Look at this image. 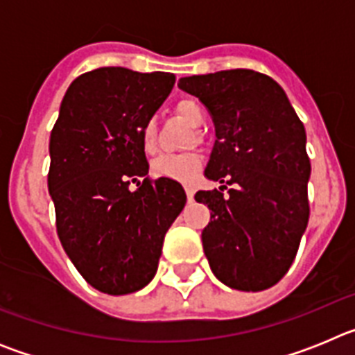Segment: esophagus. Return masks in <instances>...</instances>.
<instances>
[{
    "label": "esophagus",
    "instance_id": "obj_1",
    "mask_svg": "<svg viewBox=\"0 0 355 355\" xmlns=\"http://www.w3.org/2000/svg\"><path fill=\"white\" fill-rule=\"evenodd\" d=\"M184 192H187V197H188V200H193V188L192 187H184Z\"/></svg>",
    "mask_w": 355,
    "mask_h": 355
}]
</instances>
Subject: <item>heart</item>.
Listing matches in <instances>:
<instances>
[{
	"label": "heart",
	"mask_w": 355,
	"mask_h": 355,
	"mask_svg": "<svg viewBox=\"0 0 355 355\" xmlns=\"http://www.w3.org/2000/svg\"><path fill=\"white\" fill-rule=\"evenodd\" d=\"M175 114L193 128H200L206 121V112L199 101L192 97H183L175 103ZM196 142V139H193ZM142 144L147 153L156 146V122L146 121L142 126ZM202 167V158L197 153H165L153 162V172L159 178H171L178 181L192 180L196 172Z\"/></svg>",
	"instance_id": "b5f03b06"
}]
</instances>
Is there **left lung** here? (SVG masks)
Returning <instances> with one entry per match:
<instances>
[{
	"instance_id": "8db88e82",
	"label": "left lung",
	"mask_w": 355,
	"mask_h": 355,
	"mask_svg": "<svg viewBox=\"0 0 355 355\" xmlns=\"http://www.w3.org/2000/svg\"><path fill=\"white\" fill-rule=\"evenodd\" d=\"M178 87L199 97L215 124L205 175L224 184L196 193L211 209L202 247L213 274L234 290L274 286L290 270L309 220L302 121L284 90L250 69L181 78Z\"/></svg>"
}]
</instances>
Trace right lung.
<instances>
[{
    "mask_svg": "<svg viewBox=\"0 0 355 355\" xmlns=\"http://www.w3.org/2000/svg\"><path fill=\"white\" fill-rule=\"evenodd\" d=\"M171 72L101 67L72 81L49 139L56 233L90 286L139 291L155 277L163 238L184 208L180 183L150 180L142 126L167 99ZM144 177L137 191L129 183Z\"/></svg>",
    "mask_w": 355,
    "mask_h": 355,
    "instance_id": "right-lung-1",
    "label": "right lung"
}]
</instances>
